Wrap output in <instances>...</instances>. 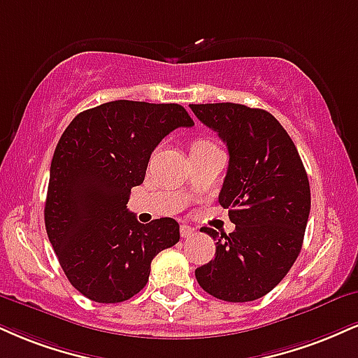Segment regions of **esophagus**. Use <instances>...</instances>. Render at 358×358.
<instances>
[{"label": "esophagus", "mask_w": 358, "mask_h": 358, "mask_svg": "<svg viewBox=\"0 0 358 358\" xmlns=\"http://www.w3.org/2000/svg\"><path fill=\"white\" fill-rule=\"evenodd\" d=\"M180 235H182V238H192L193 235H195V228L190 227V225H183L180 227Z\"/></svg>", "instance_id": "1"}]
</instances>
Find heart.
Here are the masks:
<instances>
[{
    "label": "heart",
    "mask_w": 358,
    "mask_h": 358,
    "mask_svg": "<svg viewBox=\"0 0 358 358\" xmlns=\"http://www.w3.org/2000/svg\"><path fill=\"white\" fill-rule=\"evenodd\" d=\"M215 146L212 141L208 140H195L192 145V152H195V150H205V148H212Z\"/></svg>",
    "instance_id": "1"
}]
</instances>
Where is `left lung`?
Segmentation results:
<instances>
[{"mask_svg":"<svg viewBox=\"0 0 358 358\" xmlns=\"http://www.w3.org/2000/svg\"><path fill=\"white\" fill-rule=\"evenodd\" d=\"M227 143L228 170L218 201L231 234L203 228L217 240L215 258L195 270L206 294L252 302L273 290L302 250L310 185L296 146L273 115L238 103L190 105Z\"/></svg>","mask_w":358,"mask_h":358,"instance_id":"8db88e82","label":"left lung"}]
</instances>
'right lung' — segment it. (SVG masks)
<instances>
[{
	"mask_svg": "<svg viewBox=\"0 0 358 358\" xmlns=\"http://www.w3.org/2000/svg\"><path fill=\"white\" fill-rule=\"evenodd\" d=\"M193 124L176 103L116 100L81 111L63 131L51 160L45 225L64 275L86 299H131L148 282L153 258L180 240L173 218L143 225L127 203L158 143Z\"/></svg>",
	"mask_w": 358,
	"mask_h": 358,
	"instance_id": "obj_1",
	"label": "right lung"
}]
</instances>
